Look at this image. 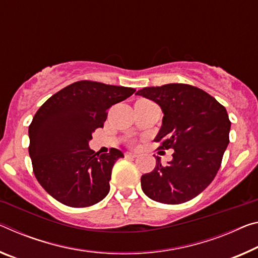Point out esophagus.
<instances>
[{"instance_id":"obj_1","label":"esophagus","mask_w":258,"mask_h":258,"mask_svg":"<svg viewBox=\"0 0 258 258\" xmlns=\"http://www.w3.org/2000/svg\"><path fill=\"white\" fill-rule=\"evenodd\" d=\"M137 156H138V154H136V153H125L126 158H136Z\"/></svg>"}]
</instances>
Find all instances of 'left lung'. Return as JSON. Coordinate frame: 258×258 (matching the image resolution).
Wrapping results in <instances>:
<instances>
[{"label":"left lung","instance_id":"1","mask_svg":"<svg viewBox=\"0 0 258 258\" xmlns=\"http://www.w3.org/2000/svg\"><path fill=\"white\" fill-rule=\"evenodd\" d=\"M161 107L158 149H174L173 159L141 177L144 193L154 201L180 204L206 189L217 174L230 142L231 121L224 105L195 86L167 84L137 92Z\"/></svg>","mask_w":258,"mask_h":258}]
</instances>
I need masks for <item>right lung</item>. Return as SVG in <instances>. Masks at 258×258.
I'll return each mask as SVG.
<instances>
[{
	"label": "right lung",
	"instance_id": "1",
	"mask_svg": "<svg viewBox=\"0 0 258 258\" xmlns=\"http://www.w3.org/2000/svg\"><path fill=\"white\" fill-rule=\"evenodd\" d=\"M134 88L81 80L60 89L41 105L30 127L28 153L41 186L57 201L86 208L110 190L114 162L124 154L89 149L96 128L103 127L108 109L130 97Z\"/></svg>",
	"mask_w": 258,
	"mask_h": 258
}]
</instances>
